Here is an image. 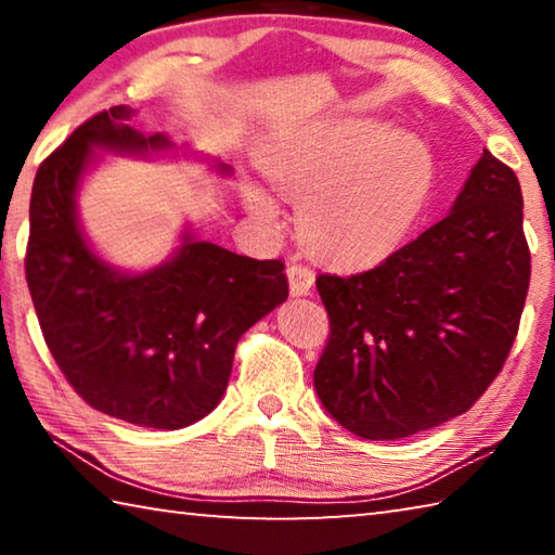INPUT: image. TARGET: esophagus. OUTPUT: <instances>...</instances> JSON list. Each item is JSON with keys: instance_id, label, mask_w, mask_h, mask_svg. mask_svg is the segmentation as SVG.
<instances>
[{"instance_id": "1", "label": "esophagus", "mask_w": 555, "mask_h": 555, "mask_svg": "<svg viewBox=\"0 0 555 555\" xmlns=\"http://www.w3.org/2000/svg\"><path fill=\"white\" fill-rule=\"evenodd\" d=\"M288 274V286H291V294L294 296H308L313 291L315 284V274L311 267H304V264H291L286 269Z\"/></svg>"}]
</instances>
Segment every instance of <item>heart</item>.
Instances as JSON below:
<instances>
[{
    "label": "heart",
    "mask_w": 555,
    "mask_h": 555,
    "mask_svg": "<svg viewBox=\"0 0 555 555\" xmlns=\"http://www.w3.org/2000/svg\"><path fill=\"white\" fill-rule=\"evenodd\" d=\"M281 193L304 203L300 232L323 257L370 261L406 237L424 212L434 162L411 134L374 121H347L313 142L288 146L267 162ZM249 208L274 215L267 193L249 191Z\"/></svg>",
    "instance_id": "heart-1"
}]
</instances>
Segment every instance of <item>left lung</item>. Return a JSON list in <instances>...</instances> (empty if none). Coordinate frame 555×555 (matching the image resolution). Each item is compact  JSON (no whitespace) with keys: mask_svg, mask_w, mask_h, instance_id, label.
Wrapping results in <instances>:
<instances>
[{"mask_svg":"<svg viewBox=\"0 0 555 555\" xmlns=\"http://www.w3.org/2000/svg\"><path fill=\"white\" fill-rule=\"evenodd\" d=\"M529 279L519 178L485 149L434 228L374 269L315 279L331 318L313 372L325 411L370 440L465 413L509 357Z\"/></svg>","mask_w":555,"mask_h":555,"instance_id":"1","label":"left lung"}]
</instances>
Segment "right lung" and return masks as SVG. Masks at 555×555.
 Segmentation results:
<instances>
[{
  "mask_svg": "<svg viewBox=\"0 0 555 555\" xmlns=\"http://www.w3.org/2000/svg\"><path fill=\"white\" fill-rule=\"evenodd\" d=\"M131 115L127 105L98 112L43 158L26 281L43 340L82 401L127 424L176 430L218 406L240 337L284 304L288 281L281 259L234 255L188 232L171 261L134 276L90 249L75 193L92 146L119 154L173 146L129 127Z\"/></svg>",
  "mask_w": 555,
  "mask_h": 555,
  "instance_id": "right-lung-1",
  "label": "right lung"
}]
</instances>
